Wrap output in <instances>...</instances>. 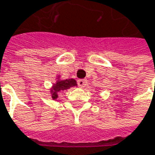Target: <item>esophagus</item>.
<instances>
[{
  "label": "esophagus",
  "instance_id": "obj_1",
  "mask_svg": "<svg viewBox=\"0 0 155 155\" xmlns=\"http://www.w3.org/2000/svg\"><path fill=\"white\" fill-rule=\"evenodd\" d=\"M78 86L81 87H84L87 85V81L86 80H78L77 81Z\"/></svg>",
  "mask_w": 155,
  "mask_h": 155
}]
</instances>
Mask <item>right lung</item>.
<instances>
[{"mask_svg": "<svg viewBox=\"0 0 155 155\" xmlns=\"http://www.w3.org/2000/svg\"><path fill=\"white\" fill-rule=\"evenodd\" d=\"M76 81L74 79H70V80H65V81H58L56 84H54L51 89V97L53 99H56L58 97V93L68 89L69 87L74 86H76Z\"/></svg>", "mask_w": 155, "mask_h": 155, "instance_id": "obj_1", "label": "right lung"}]
</instances>
